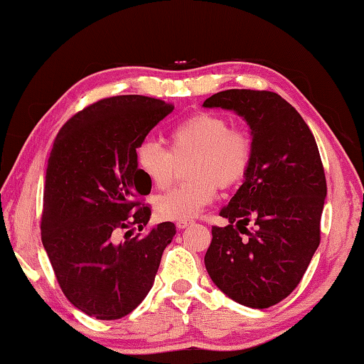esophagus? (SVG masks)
<instances>
[{"label": "esophagus", "instance_id": "1", "mask_svg": "<svg viewBox=\"0 0 364 364\" xmlns=\"http://www.w3.org/2000/svg\"><path fill=\"white\" fill-rule=\"evenodd\" d=\"M193 223H194L193 220H178L176 221V228H178V230H184V228L189 226V225H193Z\"/></svg>", "mask_w": 364, "mask_h": 364}]
</instances>
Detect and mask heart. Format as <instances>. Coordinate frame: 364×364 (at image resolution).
I'll return each instance as SVG.
<instances>
[{
	"label": "heart",
	"mask_w": 364,
	"mask_h": 364,
	"mask_svg": "<svg viewBox=\"0 0 364 364\" xmlns=\"http://www.w3.org/2000/svg\"><path fill=\"white\" fill-rule=\"evenodd\" d=\"M170 151L146 138L134 151V164L152 188L165 189L173 181L176 162L188 164L189 183L170 189L156 199V212L164 220L196 217L217 189L241 183L250 168L252 143L247 133L231 127L223 115L197 112L176 123L168 133Z\"/></svg>",
	"instance_id": "obj_1"
}]
</instances>
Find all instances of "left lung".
Masks as SVG:
<instances>
[{"instance_id": "obj_1", "label": "left lung", "mask_w": 364, "mask_h": 364, "mask_svg": "<svg viewBox=\"0 0 364 364\" xmlns=\"http://www.w3.org/2000/svg\"><path fill=\"white\" fill-rule=\"evenodd\" d=\"M204 107L234 110L252 134L250 168L220 210L230 223L212 226L205 268L237 304L273 306L299 286L321 241L328 186L315 136L273 91H220Z\"/></svg>"}]
</instances>
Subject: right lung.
I'll return each mask as SVG.
<instances>
[{"mask_svg":"<svg viewBox=\"0 0 364 364\" xmlns=\"http://www.w3.org/2000/svg\"><path fill=\"white\" fill-rule=\"evenodd\" d=\"M173 109L156 97H106L67 120L54 139L41 241L64 295L88 316L110 321L132 313L151 291L175 236V225L165 221L144 236L115 237L149 223L143 197L151 184L136 168L134 151Z\"/></svg>","mask_w":364,"mask_h":364,"instance_id":"right-lung-1","label":"right lung"}]
</instances>
